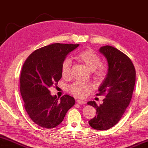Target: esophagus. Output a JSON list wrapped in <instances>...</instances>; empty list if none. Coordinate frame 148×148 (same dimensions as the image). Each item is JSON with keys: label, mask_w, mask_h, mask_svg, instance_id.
Masks as SVG:
<instances>
[{"label": "esophagus", "mask_w": 148, "mask_h": 148, "mask_svg": "<svg viewBox=\"0 0 148 148\" xmlns=\"http://www.w3.org/2000/svg\"><path fill=\"white\" fill-rule=\"evenodd\" d=\"M76 101H77V103H78L79 104H81V105H84V104L86 103L85 101H82V100H80V99H78Z\"/></svg>", "instance_id": "obj_1"}]
</instances>
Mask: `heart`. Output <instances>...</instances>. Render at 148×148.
<instances>
[{
    "label": "heart",
    "mask_w": 148,
    "mask_h": 148,
    "mask_svg": "<svg viewBox=\"0 0 148 148\" xmlns=\"http://www.w3.org/2000/svg\"><path fill=\"white\" fill-rule=\"evenodd\" d=\"M77 59L86 65L88 70L92 71L95 77L97 79H101L106 74V68L101 66V60L97 54L92 50H84L78 55ZM71 65L72 62L70 59L67 58L63 61L61 66L62 77L68 78L70 76ZM91 88V85L88 83L82 82H75L68 86V91L77 96L83 97L86 92Z\"/></svg>",
    "instance_id": "b5f03b06"
}]
</instances>
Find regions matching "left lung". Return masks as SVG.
Segmentation results:
<instances>
[{
  "mask_svg": "<svg viewBox=\"0 0 148 148\" xmlns=\"http://www.w3.org/2000/svg\"><path fill=\"white\" fill-rule=\"evenodd\" d=\"M99 51L107 60L108 69L97 95L106 94V98L100 106L94 101L87 103L97 111V116L90 119L88 124L95 129L104 131L119 123L129 105L136 72L131 60L117 49L106 45L101 47Z\"/></svg>",
  "mask_w": 148,
  "mask_h": 148,
  "instance_id": "8db88e82",
  "label": "left lung"
}]
</instances>
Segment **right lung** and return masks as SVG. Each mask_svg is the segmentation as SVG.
Returning <instances> with one entry per match:
<instances>
[{
	"label": "right lung",
	"instance_id": "add662e5",
	"mask_svg": "<svg viewBox=\"0 0 148 148\" xmlns=\"http://www.w3.org/2000/svg\"><path fill=\"white\" fill-rule=\"evenodd\" d=\"M79 45L55 43L34 51L21 69L20 92L24 108L32 121L51 129L60 125L75 104L68 95L61 98L51 94L49 88L62 78L61 66L68 55Z\"/></svg>",
	"mask_w": 148,
	"mask_h": 148
}]
</instances>
